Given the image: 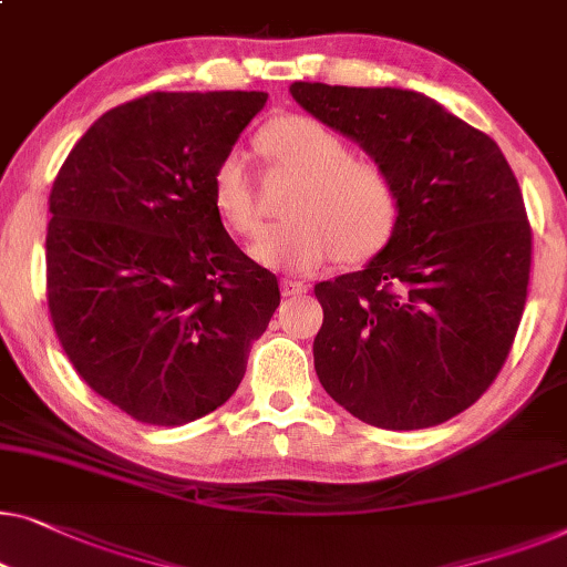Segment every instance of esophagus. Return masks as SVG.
Masks as SVG:
<instances>
[{
  "label": "esophagus",
  "mask_w": 567,
  "mask_h": 567,
  "mask_svg": "<svg viewBox=\"0 0 567 567\" xmlns=\"http://www.w3.org/2000/svg\"><path fill=\"white\" fill-rule=\"evenodd\" d=\"M309 286L303 281H297V278H284L281 281V293L284 297H301V293H307Z\"/></svg>",
  "instance_id": "esophagus-1"
}]
</instances>
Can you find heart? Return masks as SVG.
Here are the masks:
<instances>
[{
  "label": "heart",
  "mask_w": 567,
  "mask_h": 567,
  "mask_svg": "<svg viewBox=\"0 0 567 567\" xmlns=\"http://www.w3.org/2000/svg\"><path fill=\"white\" fill-rule=\"evenodd\" d=\"M258 143L276 166L299 176L284 202V223L264 227L250 243L260 266L309 274L334 258L358 264L391 240L399 192L379 161L350 155L342 135L307 114L268 122ZM209 196L233 233L250 235L258 227L256 186L240 147L219 155Z\"/></svg>",
  "instance_id": "heart-1"
}]
</instances>
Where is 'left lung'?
Here are the masks:
<instances>
[{"mask_svg":"<svg viewBox=\"0 0 567 567\" xmlns=\"http://www.w3.org/2000/svg\"><path fill=\"white\" fill-rule=\"evenodd\" d=\"M291 96L389 171L399 223L363 270L315 286V368L360 422L424 430L465 412L519 330L532 227L502 147L409 89L297 81Z\"/></svg>","mask_w":567,"mask_h":567,"instance_id":"1","label":"left lung"}]
</instances>
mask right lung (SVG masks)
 I'll return each mask as SVG.
<instances>
[{"label":"right lung","instance_id":"1","mask_svg":"<svg viewBox=\"0 0 567 567\" xmlns=\"http://www.w3.org/2000/svg\"><path fill=\"white\" fill-rule=\"evenodd\" d=\"M266 92H153L104 112L51 188L48 309L92 391L133 420L215 412L281 291L233 243L209 176Z\"/></svg>","mask_w":567,"mask_h":567}]
</instances>
